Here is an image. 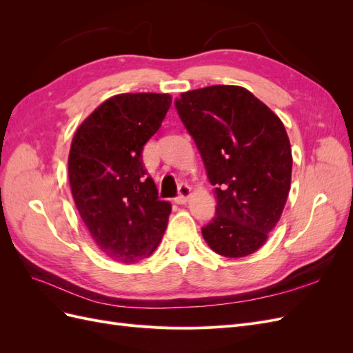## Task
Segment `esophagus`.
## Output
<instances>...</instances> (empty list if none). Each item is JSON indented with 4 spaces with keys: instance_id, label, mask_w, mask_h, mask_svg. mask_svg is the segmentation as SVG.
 Returning <instances> with one entry per match:
<instances>
[{
    "instance_id": "esophagus-1",
    "label": "esophagus",
    "mask_w": 353,
    "mask_h": 353,
    "mask_svg": "<svg viewBox=\"0 0 353 353\" xmlns=\"http://www.w3.org/2000/svg\"><path fill=\"white\" fill-rule=\"evenodd\" d=\"M178 191H179V194L174 199V201L175 203H178V205H184V203L187 201V199L190 197V187L187 185V184H181L179 187H178Z\"/></svg>"
}]
</instances>
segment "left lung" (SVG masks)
Masks as SVG:
<instances>
[{
  "label": "left lung",
  "mask_w": 353,
  "mask_h": 353,
  "mask_svg": "<svg viewBox=\"0 0 353 353\" xmlns=\"http://www.w3.org/2000/svg\"><path fill=\"white\" fill-rule=\"evenodd\" d=\"M176 112L215 185L216 213L201 228L227 258L261 249L280 221L292 183V147L280 117L243 87L181 94Z\"/></svg>",
  "instance_id": "left-lung-1"
}]
</instances>
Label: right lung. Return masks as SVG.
Here are the masks:
<instances>
[{
    "instance_id": "right-lung-1",
    "label": "right lung",
    "mask_w": 353,
    "mask_h": 353,
    "mask_svg": "<svg viewBox=\"0 0 353 353\" xmlns=\"http://www.w3.org/2000/svg\"><path fill=\"white\" fill-rule=\"evenodd\" d=\"M172 104L169 94H119L100 104L73 135L69 183L99 249L116 262L150 256L170 213L143 163L144 144Z\"/></svg>"
}]
</instances>
